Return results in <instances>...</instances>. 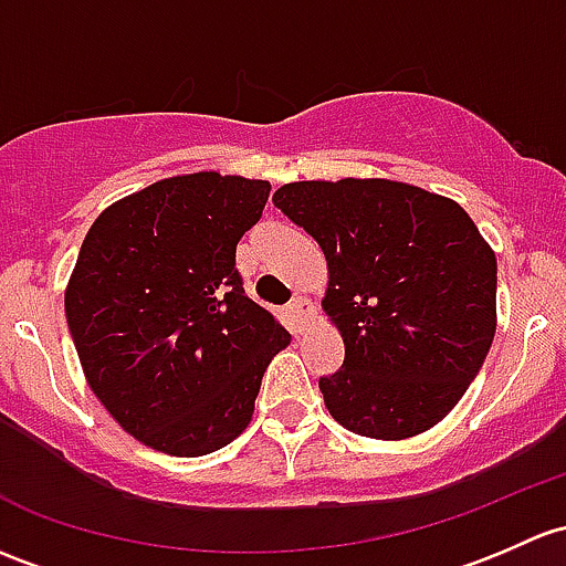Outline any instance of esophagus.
<instances>
[{"mask_svg": "<svg viewBox=\"0 0 566 566\" xmlns=\"http://www.w3.org/2000/svg\"><path fill=\"white\" fill-rule=\"evenodd\" d=\"M290 314H293V319L298 323V328H306L314 319V314H317V308L312 306V301L298 295V298H293V303H290Z\"/></svg>", "mask_w": 566, "mask_h": 566, "instance_id": "34e87169", "label": "esophagus"}]
</instances>
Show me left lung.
Instances as JSON below:
<instances>
[{"mask_svg": "<svg viewBox=\"0 0 566 566\" xmlns=\"http://www.w3.org/2000/svg\"><path fill=\"white\" fill-rule=\"evenodd\" d=\"M273 206L319 243L323 308L344 363L319 377L347 431L407 439L437 426L496 333V254L455 200L388 178L295 181Z\"/></svg>", "mask_w": 566, "mask_h": 566, "instance_id": "8db88e82", "label": "left lung"}]
</instances>
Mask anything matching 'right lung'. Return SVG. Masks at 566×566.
<instances>
[{"instance_id":"obj_1","label":"right lung","mask_w":566,"mask_h":566,"mask_svg":"<svg viewBox=\"0 0 566 566\" xmlns=\"http://www.w3.org/2000/svg\"><path fill=\"white\" fill-rule=\"evenodd\" d=\"M268 192L241 176L165 178L105 208L83 238L64 293L83 374L113 420L159 453L233 442L290 344L235 268Z\"/></svg>"}]
</instances>
